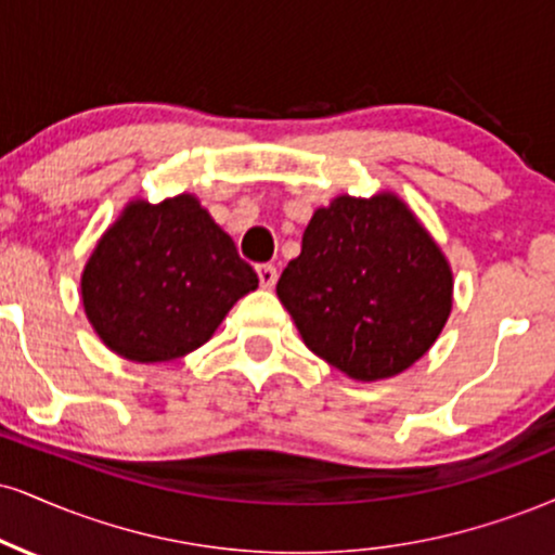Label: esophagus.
Masks as SVG:
<instances>
[{
	"instance_id": "obj_1",
	"label": "esophagus",
	"mask_w": 555,
	"mask_h": 555,
	"mask_svg": "<svg viewBox=\"0 0 555 555\" xmlns=\"http://www.w3.org/2000/svg\"><path fill=\"white\" fill-rule=\"evenodd\" d=\"M256 271H258V282H260V286H263V289H271V286L276 284V279H279L276 266H271V263H260Z\"/></svg>"
}]
</instances>
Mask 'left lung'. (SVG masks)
I'll return each instance as SVG.
<instances>
[{
	"label": "left lung",
	"instance_id": "1",
	"mask_svg": "<svg viewBox=\"0 0 555 555\" xmlns=\"http://www.w3.org/2000/svg\"><path fill=\"white\" fill-rule=\"evenodd\" d=\"M276 295L307 349L351 379L396 377L452 310V271L396 193L338 196L312 214Z\"/></svg>",
	"mask_w": 555,
	"mask_h": 555
}]
</instances>
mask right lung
<instances>
[{
	"mask_svg": "<svg viewBox=\"0 0 555 555\" xmlns=\"http://www.w3.org/2000/svg\"><path fill=\"white\" fill-rule=\"evenodd\" d=\"M256 286L232 237L196 196L180 193L126 206L87 260L82 305L111 351L155 364L204 346Z\"/></svg>",
	"mask_w": 555,
	"mask_h": 555,
	"instance_id": "1",
	"label": "right lung"
}]
</instances>
